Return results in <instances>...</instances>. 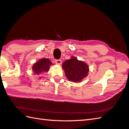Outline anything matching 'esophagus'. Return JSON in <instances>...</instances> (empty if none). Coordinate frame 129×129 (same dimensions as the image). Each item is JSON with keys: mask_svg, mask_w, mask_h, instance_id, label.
<instances>
[{"mask_svg": "<svg viewBox=\"0 0 129 129\" xmlns=\"http://www.w3.org/2000/svg\"><path fill=\"white\" fill-rule=\"evenodd\" d=\"M55 62H56V64H58V65H61V63H62V61L60 59H57L55 60Z\"/></svg>", "mask_w": 129, "mask_h": 129, "instance_id": "esophagus-1", "label": "esophagus"}]
</instances>
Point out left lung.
I'll list each match as a JSON object with an SVG mask.
<instances>
[{
    "mask_svg": "<svg viewBox=\"0 0 129 129\" xmlns=\"http://www.w3.org/2000/svg\"><path fill=\"white\" fill-rule=\"evenodd\" d=\"M62 68L69 80L74 82H80L87 76L89 68L85 62L78 60L76 57H72L62 64Z\"/></svg>",
    "mask_w": 129,
    "mask_h": 129,
    "instance_id": "left-lung-1",
    "label": "left lung"
}]
</instances>
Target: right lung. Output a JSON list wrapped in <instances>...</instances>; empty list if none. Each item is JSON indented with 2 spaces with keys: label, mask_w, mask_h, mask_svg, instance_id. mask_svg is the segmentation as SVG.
I'll list each match as a JSON object with an SVG mask.
<instances>
[{
  "label": "right lung",
  "mask_w": 129,
  "mask_h": 129,
  "mask_svg": "<svg viewBox=\"0 0 129 129\" xmlns=\"http://www.w3.org/2000/svg\"><path fill=\"white\" fill-rule=\"evenodd\" d=\"M52 63L49 59L44 58L35 63L32 67V70L35 74H41L44 72L49 71L50 65Z\"/></svg>",
  "instance_id": "right-lung-1"
}]
</instances>
